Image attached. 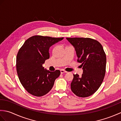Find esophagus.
Here are the masks:
<instances>
[{
  "label": "esophagus",
  "instance_id": "esophagus-1",
  "mask_svg": "<svg viewBox=\"0 0 121 121\" xmlns=\"http://www.w3.org/2000/svg\"><path fill=\"white\" fill-rule=\"evenodd\" d=\"M60 72H61V74H63V73H67V72L66 71H65L64 70H60Z\"/></svg>",
  "mask_w": 121,
  "mask_h": 121
}]
</instances>
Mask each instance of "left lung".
I'll return each instance as SVG.
<instances>
[{
  "mask_svg": "<svg viewBox=\"0 0 121 121\" xmlns=\"http://www.w3.org/2000/svg\"><path fill=\"white\" fill-rule=\"evenodd\" d=\"M75 48L78 62L83 70L82 76L73 74L71 84L73 93L79 97H87L101 86L106 73V55L102 45L90 38H66Z\"/></svg>",
  "mask_w": 121,
  "mask_h": 121,
  "instance_id": "8db88e82",
  "label": "left lung"
}]
</instances>
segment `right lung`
<instances>
[{
    "label": "right lung",
    "instance_id": "1",
    "mask_svg": "<svg viewBox=\"0 0 121 121\" xmlns=\"http://www.w3.org/2000/svg\"><path fill=\"white\" fill-rule=\"evenodd\" d=\"M36 35L25 41L17 56V75L22 86L30 94L36 97L47 94L52 89L60 71L45 69L43 65L49 58L51 46L63 39Z\"/></svg>",
    "mask_w": 121,
    "mask_h": 121
}]
</instances>
